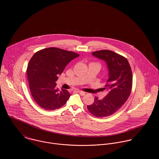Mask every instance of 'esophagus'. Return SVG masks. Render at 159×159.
I'll use <instances>...</instances> for the list:
<instances>
[{
  "mask_svg": "<svg viewBox=\"0 0 159 159\" xmlns=\"http://www.w3.org/2000/svg\"><path fill=\"white\" fill-rule=\"evenodd\" d=\"M78 92H79V93L80 95H81L82 96H83V95H85V92H83V91H78Z\"/></svg>",
  "mask_w": 159,
  "mask_h": 159,
  "instance_id": "34e87169",
  "label": "esophagus"
}]
</instances>
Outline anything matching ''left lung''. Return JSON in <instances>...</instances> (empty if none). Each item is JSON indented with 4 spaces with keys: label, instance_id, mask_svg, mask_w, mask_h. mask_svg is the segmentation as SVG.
I'll list each match as a JSON object with an SVG mask.
<instances>
[{
    "label": "left lung",
    "instance_id": "obj_1",
    "mask_svg": "<svg viewBox=\"0 0 159 159\" xmlns=\"http://www.w3.org/2000/svg\"><path fill=\"white\" fill-rule=\"evenodd\" d=\"M92 54L107 65L108 78L104 89L108 93L101 100L95 97L93 103L87 108L95 117H104L114 113L127 101L132 90V73L128 61L118 53L101 50Z\"/></svg>",
    "mask_w": 159,
    "mask_h": 159
}]
</instances>
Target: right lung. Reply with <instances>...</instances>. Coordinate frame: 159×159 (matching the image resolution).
Instances as JSON below:
<instances>
[{
	"mask_svg": "<svg viewBox=\"0 0 159 159\" xmlns=\"http://www.w3.org/2000/svg\"><path fill=\"white\" fill-rule=\"evenodd\" d=\"M78 53L57 48H48L34 54L29 61L27 74L31 93L39 106L55 110L64 106L70 97L68 91L56 88L59 75Z\"/></svg>",
	"mask_w": 159,
	"mask_h": 159,
	"instance_id": "right-lung-1",
	"label": "right lung"
}]
</instances>
